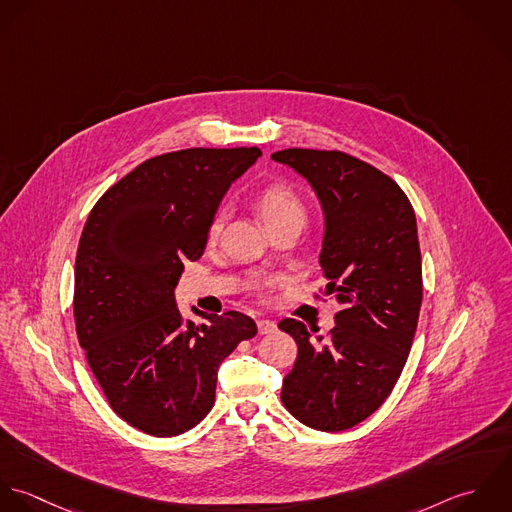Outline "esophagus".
I'll return each mask as SVG.
<instances>
[{
  "label": "esophagus",
  "mask_w": 512,
  "mask_h": 512,
  "mask_svg": "<svg viewBox=\"0 0 512 512\" xmlns=\"http://www.w3.org/2000/svg\"><path fill=\"white\" fill-rule=\"evenodd\" d=\"M257 328H259V334H271L275 332L277 324L273 320H267V318H259L257 320Z\"/></svg>",
  "instance_id": "obj_1"
}]
</instances>
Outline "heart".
<instances>
[{
	"label": "heart",
	"instance_id": "heart-1",
	"mask_svg": "<svg viewBox=\"0 0 512 512\" xmlns=\"http://www.w3.org/2000/svg\"><path fill=\"white\" fill-rule=\"evenodd\" d=\"M255 209L263 221V225L269 229L285 225V223H295L301 225L307 219V207L303 204V200L299 198V194L285 186V184H271L267 186L255 200ZM221 221L223 215L221 211H217L211 219L209 225V239H215L221 231ZM263 285H271V281H265Z\"/></svg>",
	"mask_w": 512,
	"mask_h": 512
}]
</instances>
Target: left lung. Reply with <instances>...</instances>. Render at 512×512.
I'll return each mask as SVG.
<instances>
[{
	"label": "left lung",
	"mask_w": 512,
	"mask_h": 512,
	"mask_svg": "<svg viewBox=\"0 0 512 512\" xmlns=\"http://www.w3.org/2000/svg\"><path fill=\"white\" fill-rule=\"evenodd\" d=\"M271 158L320 202L324 295L340 305L326 340H312L301 320L279 322L299 346L281 400L312 429L344 431L386 402L408 360L423 295L415 213L390 176L344 152L287 148Z\"/></svg>",
	"instance_id": "obj_1"
}]
</instances>
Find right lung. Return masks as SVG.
<instances>
[{
    "label": "right lung",
    "mask_w": 512,
    "mask_h": 512,
    "mask_svg": "<svg viewBox=\"0 0 512 512\" xmlns=\"http://www.w3.org/2000/svg\"><path fill=\"white\" fill-rule=\"evenodd\" d=\"M259 148H188L150 158L104 192L75 261V324L104 396L126 423L172 437L215 402L219 364L257 334L237 310L184 320L174 289L204 255L211 219ZM194 310V308H192Z\"/></svg>",
    "instance_id": "right-lung-1"
}]
</instances>
